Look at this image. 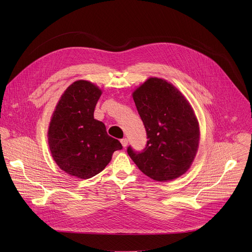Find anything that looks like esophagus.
<instances>
[{
	"instance_id": "1",
	"label": "esophagus",
	"mask_w": 252,
	"mask_h": 252,
	"mask_svg": "<svg viewBox=\"0 0 252 252\" xmlns=\"http://www.w3.org/2000/svg\"><path fill=\"white\" fill-rule=\"evenodd\" d=\"M121 142H122V145H123V147H124V148H126V147H127V145H128V139H127L126 137L122 138V139H121Z\"/></svg>"
}]
</instances>
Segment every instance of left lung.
Here are the masks:
<instances>
[{
	"label": "left lung",
	"instance_id": "1",
	"mask_svg": "<svg viewBox=\"0 0 252 252\" xmlns=\"http://www.w3.org/2000/svg\"><path fill=\"white\" fill-rule=\"evenodd\" d=\"M132 97L147 131L141 152H126L141 172L157 182L183 175L190 166L199 142V127L190 104L171 84L151 78Z\"/></svg>",
	"mask_w": 252,
	"mask_h": 252
}]
</instances>
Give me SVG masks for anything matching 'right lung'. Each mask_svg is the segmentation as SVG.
Masks as SVG:
<instances>
[{
  "label": "right lung",
  "instance_id": "add662e5",
  "mask_svg": "<svg viewBox=\"0 0 252 252\" xmlns=\"http://www.w3.org/2000/svg\"><path fill=\"white\" fill-rule=\"evenodd\" d=\"M101 91L87 81L71 84L59 100L49 127L52 156L61 169L79 178L99 173L122 143L94 119Z\"/></svg>",
  "mask_w": 252,
  "mask_h": 252
}]
</instances>
